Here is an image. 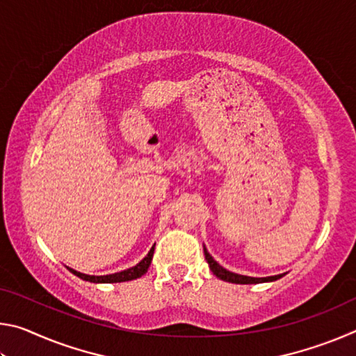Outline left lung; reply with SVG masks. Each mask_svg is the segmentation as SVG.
Returning <instances> with one entry per match:
<instances>
[{
  "label": "left lung",
  "instance_id": "1",
  "mask_svg": "<svg viewBox=\"0 0 356 356\" xmlns=\"http://www.w3.org/2000/svg\"><path fill=\"white\" fill-rule=\"evenodd\" d=\"M204 256H206L209 267H210V270H212V273L216 276V278L227 281V282H234V284H261V282H273L286 275V273H281V275H275V276H267V278H252V276H245V275L229 272V270H226L225 267H221V265L216 262L212 256H210V252L207 251L206 246H204Z\"/></svg>",
  "mask_w": 356,
  "mask_h": 356
}]
</instances>
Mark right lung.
<instances>
[{"label":"right lung","mask_w":356,"mask_h":356,"mask_svg":"<svg viewBox=\"0 0 356 356\" xmlns=\"http://www.w3.org/2000/svg\"><path fill=\"white\" fill-rule=\"evenodd\" d=\"M154 248L155 245L150 248L147 252V256L143 259L141 262H138L135 267H130L127 270H122V272L118 273H111V275H102V276H95V275H86L81 272H76L74 268H69L70 273H74L78 278H81L83 281H89V282H95V284H110V282H125V281H131L136 278H141V276L147 272L150 262H152V256H154Z\"/></svg>","instance_id":"add662e5"}]
</instances>
